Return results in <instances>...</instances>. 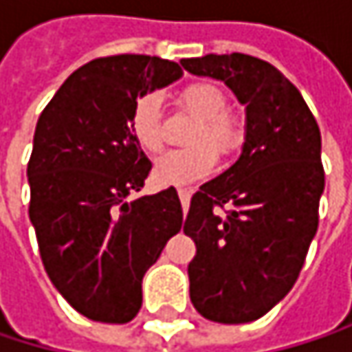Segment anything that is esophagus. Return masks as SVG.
Listing matches in <instances>:
<instances>
[{
    "label": "esophagus",
    "instance_id": "34e87169",
    "mask_svg": "<svg viewBox=\"0 0 352 352\" xmlns=\"http://www.w3.org/2000/svg\"><path fill=\"white\" fill-rule=\"evenodd\" d=\"M179 199H181V206H183V210H187L189 208V199H191V189L189 187H179Z\"/></svg>",
    "mask_w": 352,
    "mask_h": 352
}]
</instances>
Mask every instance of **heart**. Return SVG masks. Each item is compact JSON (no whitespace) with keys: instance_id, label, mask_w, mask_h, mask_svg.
I'll list each match as a JSON object with an SVG mask.
<instances>
[{"instance_id":"obj_1","label":"heart","mask_w":352,"mask_h":352,"mask_svg":"<svg viewBox=\"0 0 352 352\" xmlns=\"http://www.w3.org/2000/svg\"><path fill=\"white\" fill-rule=\"evenodd\" d=\"M179 104L195 113V124L187 148H175L161 155L155 163V179L163 185H187L208 177L218 155L230 157L245 142L243 122L226 111L228 98L212 81H193L179 91ZM130 132L138 146L148 153H157L163 146L161 130V100L159 94H140L130 111Z\"/></svg>"}]
</instances>
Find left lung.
<instances>
[{
	"mask_svg": "<svg viewBox=\"0 0 352 352\" xmlns=\"http://www.w3.org/2000/svg\"><path fill=\"white\" fill-rule=\"evenodd\" d=\"M181 65L224 81L246 106L241 159L193 193L183 222L197 248L187 267L193 308L245 324L289 294L316 234L320 128L298 87L267 60L232 52Z\"/></svg>",
	"mask_w": 352,
	"mask_h": 352,
	"instance_id": "8db88e82",
	"label": "left lung"
}]
</instances>
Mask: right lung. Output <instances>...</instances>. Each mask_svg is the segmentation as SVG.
I'll return each mask as SVG.
<instances>
[{
  "mask_svg": "<svg viewBox=\"0 0 352 352\" xmlns=\"http://www.w3.org/2000/svg\"><path fill=\"white\" fill-rule=\"evenodd\" d=\"M181 75L177 63L148 54L96 58L38 118L30 222L52 285L89 320L126 324L136 316L144 273L181 230L175 187L130 199L153 165L128 126L140 94Z\"/></svg>",
  "mask_w": 352,
  "mask_h": 352,
  "instance_id": "add662e5",
  "label": "right lung"
}]
</instances>
